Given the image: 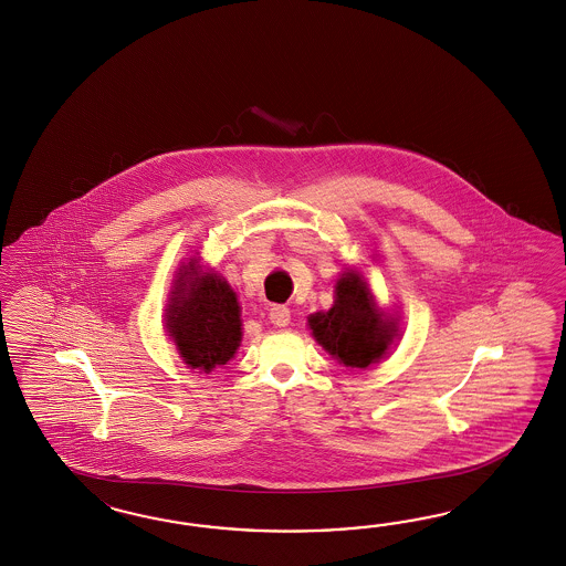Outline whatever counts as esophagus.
Masks as SVG:
<instances>
[{"label":"esophagus","mask_w":566,"mask_h":566,"mask_svg":"<svg viewBox=\"0 0 566 566\" xmlns=\"http://www.w3.org/2000/svg\"><path fill=\"white\" fill-rule=\"evenodd\" d=\"M270 322L277 327L289 326L291 324V308L286 305H274L270 308Z\"/></svg>","instance_id":"esophagus-1"}]
</instances>
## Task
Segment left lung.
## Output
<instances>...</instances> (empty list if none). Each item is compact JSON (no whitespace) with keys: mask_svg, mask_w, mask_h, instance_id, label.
<instances>
[{"mask_svg":"<svg viewBox=\"0 0 566 566\" xmlns=\"http://www.w3.org/2000/svg\"><path fill=\"white\" fill-rule=\"evenodd\" d=\"M308 327L332 357L360 369L384 357L396 332L377 315L365 282L353 272L336 282L334 307L311 315Z\"/></svg>","mask_w":566,"mask_h":566,"instance_id":"left-lung-1","label":"left lung"}]
</instances>
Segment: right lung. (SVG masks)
<instances>
[{
	"mask_svg": "<svg viewBox=\"0 0 566 566\" xmlns=\"http://www.w3.org/2000/svg\"><path fill=\"white\" fill-rule=\"evenodd\" d=\"M192 275L195 263L190 261L176 280L168 326L185 363L209 374L232 359L239 348L240 307L237 294L220 275Z\"/></svg>",
	"mask_w": 566,
	"mask_h": 566,
	"instance_id": "obj_1",
	"label": "right lung"
}]
</instances>
